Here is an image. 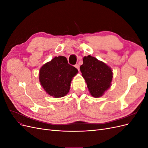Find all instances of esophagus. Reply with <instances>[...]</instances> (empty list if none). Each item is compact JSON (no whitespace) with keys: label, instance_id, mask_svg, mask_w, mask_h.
<instances>
[{"label":"esophagus","instance_id":"obj_1","mask_svg":"<svg viewBox=\"0 0 148 148\" xmlns=\"http://www.w3.org/2000/svg\"><path fill=\"white\" fill-rule=\"evenodd\" d=\"M75 68H77L78 70H79V65L78 64H76L75 65Z\"/></svg>","mask_w":148,"mask_h":148}]
</instances>
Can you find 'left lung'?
I'll return each instance as SVG.
<instances>
[{
  "instance_id": "obj_1",
  "label": "left lung",
  "mask_w": 148,
  "mask_h": 148,
  "mask_svg": "<svg viewBox=\"0 0 148 148\" xmlns=\"http://www.w3.org/2000/svg\"><path fill=\"white\" fill-rule=\"evenodd\" d=\"M80 71L91 95L99 97L111 86L113 73L110 67L91 56L83 57Z\"/></svg>"
}]
</instances>
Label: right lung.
I'll return each mask as SVG.
<instances>
[{"instance_id":"add662e5","label":"right lung","mask_w":148,"mask_h":148,"mask_svg":"<svg viewBox=\"0 0 148 148\" xmlns=\"http://www.w3.org/2000/svg\"><path fill=\"white\" fill-rule=\"evenodd\" d=\"M78 71L68 64L66 57H55L40 69L39 82L49 95L62 97L69 92L71 80Z\"/></svg>"}]
</instances>
